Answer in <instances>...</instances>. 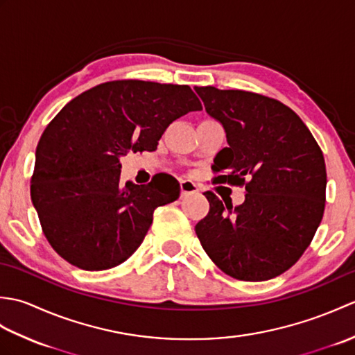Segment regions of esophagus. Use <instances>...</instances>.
I'll return each mask as SVG.
<instances>
[{"label": "esophagus", "mask_w": 355, "mask_h": 355, "mask_svg": "<svg viewBox=\"0 0 355 355\" xmlns=\"http://www.w3.org/2000/svg\"><path fill=\"white\" fill-rule=\"evenodd\" d=\"M180 189H182V198L186 197V195L198 192L197 184H195L193 182H189V180H183V182L180 183Z\"/></svg>", "instance_id": "34e87169"}]
</instances>
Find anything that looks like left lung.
I'll list each match as a JSON object with an SVG mask.
<instances>
[{
	"label": "left lung",
	"mask_w": 355,
	"mask_h": 355,
	"mask_svg": "<svg viewBox=\"0 0 355 355\" xmlns=\"http://www.w3.org/2000/svg\"><path fill=\"white\" fill-rule=\"evenodd\" d=\"M207 114L224 128L227 148L214 160L215 183L245 186L243 205L206 192L209 214L195 225L218 267L239 281H267L302 256L325 209L327 169L313 134L286 105L270 97L195 87Z\"/></svg>",
	"instance_id": "left-lung-1"
}]
</instances>
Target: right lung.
Returning <instances> with one entry per match:
<instances>
[{
    "label": "right lung",
    "mask_w": 355,
    "mask_h": 355,
    "mask_svg": "<svg viewBox=\"0 0 355 355\" xmlns=\"http://www.w3.org/2000/svg\"><path fill=\"white\" fill-rule=\"evenodd\" d=\"M201 103L187 85L112 80L74 97L36 146L32 202L59 256L88 271L107 270L137 250L158 206L180 197L168 175L120 184V157L157 149L173 120Z\"/></svg>",
    "instance_id": "add662e5"
}]
</instances>
